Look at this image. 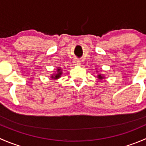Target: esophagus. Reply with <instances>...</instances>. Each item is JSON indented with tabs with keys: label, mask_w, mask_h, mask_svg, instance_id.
<instances>
[{
	"label": "esophagus",
	"mask_w": 146,
	"mask_h": 146,
	"mask_svg": "<svg viewBox=\"0 0 146 146\" xmlns=\"http://www.w3.org/2000/svg\"><path fill=\"white\" fill-rule=\"evenodd\" d=\"M73 63H74V64L76 65V66H78V65L80 64V61L79 59H75Z\"/></svg>",
	"instance_id": "34e87169"
}]
</instances>
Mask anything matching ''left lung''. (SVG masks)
Here are the masks:
<instances>
[{
  "label": "left lung",
  "instance_id": "8db88e82",
  "mask_svg": "<svg viewBox=\"0 0 146 146\" xmlns=\"http://www.w3.org/2000/svg\"><path fill=\"white\" fill-rule=\"evenodd\" d=\"M98 77H99V78L100 79H102V76H101V75H99V76H98Z\"/></svg>",
  "mask_w": 146,
  "mask_h": 146
}]
</instances>
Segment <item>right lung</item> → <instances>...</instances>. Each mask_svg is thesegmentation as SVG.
Wrapping results in <instances>:
<instances>
[{
	"label": "right lung",
	"mask_w": 146,
	"mask_h": 146,
	"mask_svg": "<svg viewBox=\"0 0 146 146\" xmlns=\"http://www.w3.org/2000/svg\"><path fill=\"white\" fill-rule=\"evenodd\" d=\"M60 70H61V69H58V73H56V74H54V76H51V78H54V79L58 78L61 76V72L60 71Z\"/></svg>",
	"instance_id": "obj_1"
}]
</instances>
